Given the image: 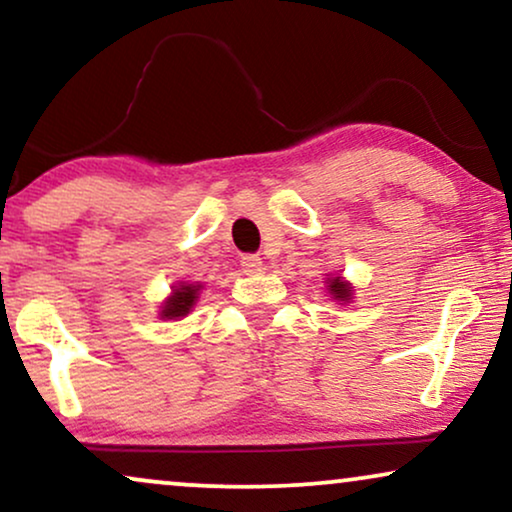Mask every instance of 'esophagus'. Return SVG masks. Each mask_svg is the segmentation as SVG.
I'll use <instances>...</instances> for the list:
<instances>
[{
  "mask_svg": "<svg viewBox=\"0 0 512 512\" xmlns=\"http://www.w3.org/2000/svg\"><path fill=\"white\" fill-rule=\"evenodd\" d=\"M241 269L245 271V274H260V271L264 269L262 257H257V255H243V257H241Z\"/></svg>",
  "mask_w": 512,
  "mask_h": 512,
  "instance_id": "1",
  "label": "esophagus"
}]
</instances>
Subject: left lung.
<instances>
[{"instance_id": "obj_1", "label": "left lung", "mask_w": 512, "mask_h": 512, "mask_svg": "<svg viewBox=\"0 0 512 512\" xmlns=\"http://www.w3.org/2000/svg\"><path fill=\"white\" fill-rule=\"evenodd\" d=\"M327 292H330L332 299H337V302H351V283H346L342 276H335V278H327Z\"/></svg>"}]
</instances>
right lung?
Returning a JSON list of instances; mask_svg holds the SVG:
<instances>
[{
	"instance_id": "obj_1",
	"label": "right lung",
	"mask_w": 512,
	"mask_h": 512,
	"mask_svg": "<svg viewBox=\"0 0 512 512\" xmlns=\"http://www.w3.org/2000/svg\"><path fill=\"white\" fill-rule=\"evenodd\" d=\"M203 288L201 283H180L175 285L170 297L161 306V318H185L189 311L194 309L196 299H199V290Z\"/></svg>"
}]
</instances>
